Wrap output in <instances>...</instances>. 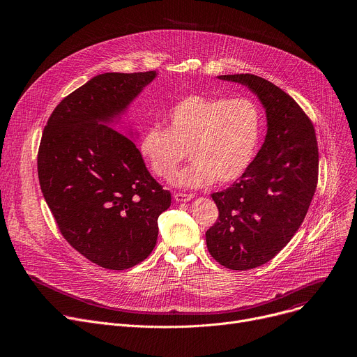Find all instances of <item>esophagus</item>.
Returning a JSON list of instances; mask_svg holds the SVG:
<instances>
[{
    "label": "esophagus",
    "instance_id": "1",
    "mask_svg": "<svg viewBox=\"0 0 357 357\" xmlns=\"http://www.w3.org/2000/svg\"><path fill=\"white\" fill-rule=\"evenodd\" d=\"M193 197H195V195H192V193H182V192L174 193V199L176 202H186V200H190Z\"/></svg>",
    "mask_w": 357,
    "mask_h": 357
}]
</instances>
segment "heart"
<instances>
[{
  "instance_id": "b5f03b06",
  "label": "heart",
  "mask_w": 357,
  "mask_h": 357,
  "mask_svg": "<svg viewBox=\"0 0 357 357\" xmlns=\"http://www.w3.org/2000/svg\"><path fill=\"white\" fill-rule=\"evenodd\" d=\"M167 128L149 126L139 152L151 174L168 179L188 157L192 164L174 176L185 188L229 183L247 168L260 134V114L245 97L222 98L189 94L171 107Z\"/></svg>"
}]
</instances>
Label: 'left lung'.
I'll use <instances>...</instances> for the list:
<instances>
[{
  "label": "left lung",
  "instance_id": "8db88e82",
  "mask_svg": "<svg viewBox=\"0 0 357 357\" xmlns=\"http://www.w3.org/2000/svg\"><path fill=\"white\" fill-rule=\"evenodd\" d=\"M219 77L256 93L268 123L243 175L212 193L219 218L206 231L208 250L220 266L241 271L268 263L301 227L317 190L319 152L311 119L278 86L250 73Z\"/></svg>",
  "mask_w": 357,
  "mask_h": 357
}]
</instances>
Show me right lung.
Here are the masks:
<instances>
[{
    "label": "right lung",
    "instance_id": "obj_1",
    "mask_svg": "<svg viewBox=\"0 0 357 357\" xmlns=\"http://www.w3.org/2000/svg\"><path fill=\"white\" fill-rule=\"evenodd\" d=\"M155 72L105 73L66 96L50 114L38 149V178L65 240L91 263L127 270L158 237L171 193L151 176L135 144L98 124L112 121Z\"/></svg>",
    "mask_w": 357,
    "mask_h": 357
}]
</instances>
